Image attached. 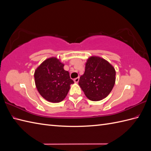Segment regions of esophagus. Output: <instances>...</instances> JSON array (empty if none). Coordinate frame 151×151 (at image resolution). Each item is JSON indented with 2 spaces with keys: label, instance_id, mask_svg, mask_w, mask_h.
<instances>
[{
  "label": "esophagus",
  "instance_id": "34e87169",
  "mask_svg": "<svg viewBox=\"0 0 151 151\" xmlns=\"http://www.w3.org/2000/svg\"><path fill=\"white\" fill-rule=\"evenodd\" d=\"M78 81H79V77H77V78H76L74 79V82H76V83L78 82Z\"/></svg>",
  "mask_w": 151,
  "mask_h": 151
}]
</instances>
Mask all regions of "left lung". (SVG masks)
Masks as SVG:
<instances>
[{"label": "left lung", "mask_w": 151, "mask_h": 151, "mask_svg": "<svg viewBox=\"0 0 151 151\" xmlns=\"http://www.w3.org/2000/svg\"><path fill=\"white\" fill-rule=\"evenodd\" d=\"M115 76L114 68L106 60L91 57L87 60L78 84L89 100L99 101L107 97L113 89Z\"/></svg>", "instance_id": "1"}]
</instances>
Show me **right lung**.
I'll return each mask as SVG.
<instances>
[{"label":"right lung","instance_id":"add662e5","mask_svg":"<svg viewBox=\"0 0 151 151\" xmlns=\"http://www.w3.org/2000/svg\"><path fill=\"white\" fill-rule=\"evenodd\" d=\"M64 65L55 57L45 60L35 71V82L40 95L50 102L58 103L64 100L70 85L74 83Z\"/></svg>","mask_w":151,"mask_h":151}]
</instances>
